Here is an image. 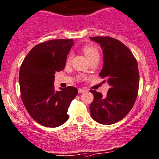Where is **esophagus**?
<instances>
[{
    "label": "esophagus",
    "mask_w": 159,
    "mask_h": 159,
    "mask_svg": "<svg viewBox=\"0 0 159 159\" xmlns=\"http://www.w3.org/2000/svg\"><path fill=\"white\" fill-rule=\"evenodd\" d=\"M86 92V89H78V93H83V92Z\"/></svg>",
    "instance_id": "1"
}]
</instances>
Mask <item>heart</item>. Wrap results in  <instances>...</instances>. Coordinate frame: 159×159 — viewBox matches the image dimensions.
Wrapping results in <instances>:
<instances>
[{
	"mask_svg": "<svg viewBox=\"0 0 159 159\" xmlns=\"http://www.w3.org/2000/svg\"><path fill=\"white\" fill-rule=\"evenodd\" d=\"M81 51L86 56L89 62L94 61V60H99L100 53L99 49L94 45H85L81 48ZM71 61V55H69L67 58V64H69Z\"/></svg>",
	"mask_w": 159,
	"mask_h": 159,
	"instance_id": "1",
	"label": "heart"
}]
</instances>
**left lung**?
Returning a JSON list of instances; mask_svg holds the SVG:
<instances>
[{
	"label": "left lung",
	"instance_id": "left-lung-1",
	"mask_svg": "<svg viewBox=\"0 0 159 159\" xmlns=\"http://www.w3.org/2000/svg\"><path fill=\"white\" fill-rule=\"evenodd\" d=\"M90 39L103 49L104 64L100 76L110 85L105 97L90 90L94 95L90 112L96 122L111 125L123 119L135 103L139 86L137 61L129 48L118 39L110 37Z\"/></svg>",
	"mask_w": 159,
	"mask_h": 159
}]
</instances>
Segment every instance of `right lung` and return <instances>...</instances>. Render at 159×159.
<instances>
[{"instance_id":"add662e5","label":"right lung","mask_w":159,"mask_h":159,"mask_svg":"<svg viewBox=\"0 0 159 159\" xmlns=\"http://www.w3.org/2000/svg\"><path fill=\"white\" fill-rule=\"evenodd\" d=\"M73 39H52L35 45L24 59L19 75L23 103L30 116L42 125L55 128L69 119L67 110L78 89H54V74L63 70Z\"/></svg>"}]
</instances>
